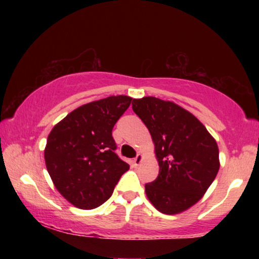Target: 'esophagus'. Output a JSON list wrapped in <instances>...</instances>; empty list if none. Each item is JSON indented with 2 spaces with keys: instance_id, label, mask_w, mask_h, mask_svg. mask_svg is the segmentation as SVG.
<instances>
[{
  "instance_id": "esophagus-1",
  "label": "esophagus",
  "mask_w": 259,
  "mask_h": 259,
  "mask_svg": "<svg viewBox=\"0 0 259 259\" xmlns=\"http://www.w3.org/2000/svg\"><path fill=\"white\" fill-rule=\"evenodd\" d=\"M141 160H143V155H141V154H137V157L133 159V162H134V165H136V166L140 165Z\"/></svg>"
}]
</instances>
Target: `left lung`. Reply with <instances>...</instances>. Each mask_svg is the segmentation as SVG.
Segmentation results:
<instances>
[{
    "mask_svg": "<svg viewBox=\"0 0 259 259\" xmlns=\"http://www.w3.org/2000/svg\"><path fill=\"white\" fill-rule=\"evenodd\" d=\"M132 108L150 131L159 162L157 179L145 185L147 198L161 213L187 210L217 176V143L196 116L171 101L133 99Z\"/></svg>",
    "mask_w": 259,
    "mask_h": 259,
    "instance_id": "8db88e82",
    "label": "left lung"
}]
</instances>
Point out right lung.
<instances>
[{
	"mask_svg": "<svg viewBox=\"0 0 259 259\" xmlns=\"http://www.w3.org/2000/svg\"><path fill=\"white\" fill-rule=\"evenodd\" d=\"M131 101L118 95L90 102L70 112L49 133L46 166L56 189L74 206H100L130 168L115 153L112 131Z\"/></svg>",
	"mask_w": 259,
	"mask_h": 259,
	"instance_id": "right-lung-1",
	"label": "right lung"
}]
</instances>
